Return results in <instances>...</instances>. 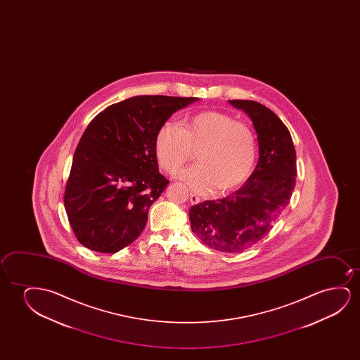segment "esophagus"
Segmentation results:
<instances>
[{
    "label": "esophagus",
    "mask_w": 360,
    "mask_h": 360,
    "mask_svg": "<svg viewBox=\"0 0 360 360\" xmlns=\"http://www.w3.org/2000/svg\"><path fill=\"white\" fill-rule=\"evenodd\" d=\"M199 202H200V198L195 195V194H191V202L192 204H198Z\"/></svg>",
    "instance_id": "obj_1"
}]
</instances>
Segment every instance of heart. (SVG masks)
<instances>
[{"instance_id":"1","label":"heart","mask_w":360,"mask_h":360,"mask_svg":"<svg viewBox=\"0 0 360 360\" xmlns=\"http://www.w3.org/2000/svg\"><path fill=\"white\" fill-rule=\"evenodd\" d=\"M153 148L160 166L169 174L177 173L197 151V165L178 178L200 194L240 187L253 172L258 155L255 130L219 110L193 114L183 119L181 127L163 123Z\"/></svg>"}]
</instances>
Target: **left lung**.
Segmentation results:
<instances>
[{
	"instance_id": "1",
	"label": "left lung",
	"mask_w": 360,
	"mask_h": 360,
	"mask_svg": "<svg viewBox=\"0 0 360 360\" xmlns=\"http://www.w3.org/2000/svg\"><path fill=\"white\" fill-rule=\"evenodd\" d=\"M256 129L259 160L246 183L229 197L191 207L193 232L212 250L238 253L266 237L290 202L296 183V153L285 124L266 105L232 99Z\"/></svg>"
}]
</instances>
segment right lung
<instances>
[{"label":"right lung","instance_id":"obj_1","mask_svg":"<svg viewBox=\"0 0 360 360\" xmlns=\"http://www.w3.org/2000/svg\"><path fill=\"white\" fill-rule=\"evenodd\" d=\"M197 97L136 96L94 117L76 148L65 188L70 225L81 245L115 253L133 243L167 187L153 141L158 128Z\"/></svg>","mask_w":360,"mask_h":360}]
</instances>
